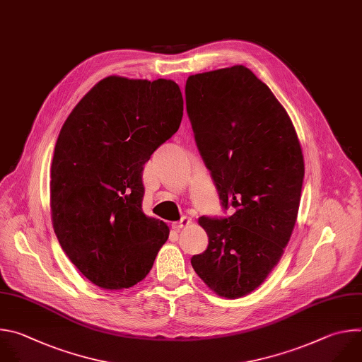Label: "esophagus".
Here are the masks:
<instances>
[{
	"instance_id": "34e87169",
	"label": "esophagus",
	"mask_w": 362,
	"mask_h": 362,
	"mask_svg": "<svg viewBox=\"0 0 362 362\" xmlns=\"http://www.w3.org/2000/svg\"><path fill=\"white\" fill-rule=\"evenodd\" d=\"M189 224H191V218H189V216L184 215L180 221H177V223L173 224V227H174L175 230H181V228H185V227L189 226Z\"/></svg>"
}]
</instances>
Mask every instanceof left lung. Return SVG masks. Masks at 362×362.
<instances>
[{
    "label": "left lung",
    "mask_w": 362,
    "mask_h": 362,
    "mask_svg": "<svg viewBox=\"0 0 362 362\" xmlns=\"http://www.w3.org/2000/svg\"><path fill=\"white\" fill-rule=\"evenodd\" d=\"M185 104L224 218L201 216L208 247L191 258L214 293L254 291L293 234L304 181L300 141L284 107L244 65L189 76Z\"/></svg>",
    "instance_id": "left-lung-1"
}]
</instances>
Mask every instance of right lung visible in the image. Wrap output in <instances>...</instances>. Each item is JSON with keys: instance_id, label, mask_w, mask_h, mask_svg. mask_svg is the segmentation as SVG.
<instances>
[{"instance_id": "obj_1", "label": "right lung", "mask_w": 362, "mask_h": 362, "mask_svg": "<svg viewBox=\"0 0 362 362\" xmlns=\"http://www.w3.org/2000/svg\"><path fill=\"white\" fill-rule=\"evenodd\" d=\"M184 100L171 80L107 77L64 122L51 165L55 235L80 272L104 290L147 276L165 223L142 212V171L180 128Z\"/></svg>"}]
</instances>
